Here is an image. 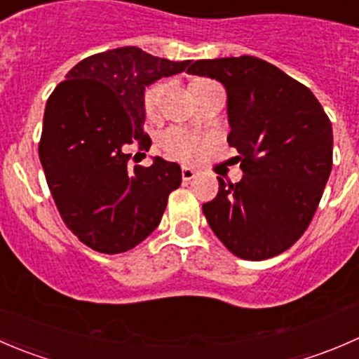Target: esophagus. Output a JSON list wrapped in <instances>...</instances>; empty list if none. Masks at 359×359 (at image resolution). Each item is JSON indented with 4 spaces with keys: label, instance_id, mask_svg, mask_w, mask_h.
I'll return each mask as SVG.
<instances>
[{
    "label": "esophagus",
    "instance_id": "obj_1",
    "mask_svg": "<svg viewBox=\"0 0 359 359\" xmlns=\"http://www.w3.org/2000/svg\"><path fill=\"white\" fill-rule=\"evenodd\" d=\"M194 177H196V172H194L193 168H182V179L184 180H193Z\"/></svg>",
    "mask_w": 359,
    "mask_h": 359
}]
</instances>
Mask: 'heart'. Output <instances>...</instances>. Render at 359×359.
<instances>
[{
    "mask_svg": "<svg viewBox=\"0 0 359 359\" xmlns=\"http://www.w3.org/2000/svg\"><path fill=\"white\" fill-rule=\"evenodd\" d=\"M163 92H165V85L156 83L144 93V111H146V114H154ZM158 147L168 158L179 159V161H191L198 154V149H200V139H196L191 133L180 132V130H166L159 135Z\"/></svg>",
    "mask_w": 359,
    "mask_h": 359,
    "instance_id": "obj_1",
    "label": "heart"
}]
</instances>
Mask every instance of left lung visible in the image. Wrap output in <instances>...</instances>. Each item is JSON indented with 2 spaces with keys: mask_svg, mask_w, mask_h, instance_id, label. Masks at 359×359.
Listing matches in <instances>:
<instances>
[{
  "mask_svg": "<svg viewBox=\"0 0 359 359\" xmlns=\"http://www.w3.org/2000/svg\"><path fill=\"white\" fill-rule=\"evenodd\" d=\"M189 74L217 79L227 92L231 132L243 179H219L203 205L215 236L229 252L264 260L304 234L332 172V123L307 86L250 55L196 60Z\"/></svg>",
  "mask_w": 359,
  "mask_h": 359,
  "instance_id": "left-lung-1",
  "label": "left lung"
}]
</instances>
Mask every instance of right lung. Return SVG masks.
Returning a JSON list of instances; mask_svg holds the SVG:
<instances>
[{"mask_svg": "<svg viewBox=\"0 0 359 359\" xmlns=\"http://www.w3.org/2000/svg\"><path fill=\"white\" fill-rule=\"evenodd\" d=\"M187 66L123 46L76 64L48 97L38 149L46 182L66 226L95 252H128L146 240L182 182L180 166L159 156L130 170L126 147H151L146 86Z\"/></svg>", "mask_w": 359, "mask_h": 359, "instance_id": "add662e5", "label": "right lung"}]
</instances>
